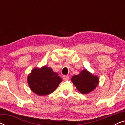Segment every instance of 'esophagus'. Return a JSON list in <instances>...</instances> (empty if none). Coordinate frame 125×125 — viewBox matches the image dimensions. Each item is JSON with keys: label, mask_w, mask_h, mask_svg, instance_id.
Returning a JSON list of instances; mask_svg holds the SVG:
<instances>
[{"label": "esophagus", "mask_w": 125, "mask_h": 125, "mask_svg": "<svg viewBox=\"0 0 125 125\" xmlns=\"http://www.w3.org/2000/svg\"><path fill=\"white\" fill-rule=\"evenodd\" d=\"M62 78L64 80H68L69 79V77L68 76H63Z\"/></svg>", "instance_id": "1"}]
</instances>
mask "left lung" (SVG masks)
<instances>
[{"mask_svg": "<svg viewBox=\"0 0 125 125\" xmlns=\"http://www.w3.org/2000/svg\"><path fill=\"white\" fill-rule=\"evenodd\" d=\"M71 81L80 93L87 94L97 88L99 83V78L85 69L78 75L72 76Z\"/></svg>", "mask_w": 125, "mask_h": 125, "instance_id": "1", "label": "left lung"}]
</instances>
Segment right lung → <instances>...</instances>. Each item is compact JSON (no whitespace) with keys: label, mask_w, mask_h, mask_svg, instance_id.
<instances>
[{"label":"right lung","mask_w":125,"mask_h":125,"mask_svg":"<svg viewBox=\"0 0 125 125\" xmlns=\"http://www.w3.org/2000/svg\"><path fill=\"white\" fill-rule=\"evenodd\" d=\"M61 81L62 79L58 73L47 65L34 68L27 77V83L30 89L40 96L53 93Z\"/></svg>","instance_id":"obj_1"}]
</instances>
